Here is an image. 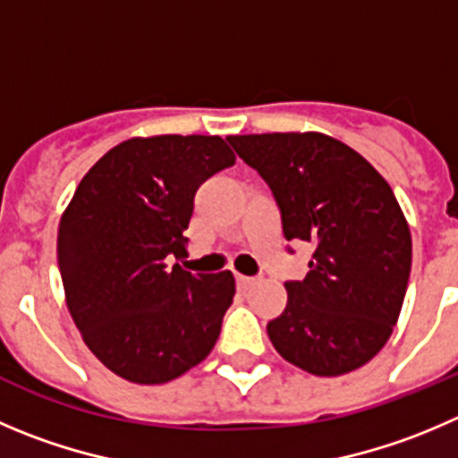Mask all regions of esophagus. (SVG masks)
Returning <instances> with one entry per match:
<instances>
[{
  "label": "esophagus",
  "instance_id": "esophagus-1",
  "mask_svg": "<svg viewBox=\"0 0 458 458\" xmlns=\"http://www.w3.org/2000/svg\"><path fill=\"white\" fill-rule=\"evenodd\" d=\"M236 281H238V285L242 287V290H250V287H254L256 283H259V278H254V276H242V274H238Z\"/></svg>",
  "mask_w": 458,
  "mask_h": 458
}]
</instances>
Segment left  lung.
<instances>
[{
  "instance_id": "obj_1",
  "label": "left lung",
  "mask_w": 458,
  "mask_h": 458,
  "mask_svg": "<svg viewBox=\"0 0 458 458\" xmlns=\"http://www.w3.org/2000/svg\"><path fill=\"white\" fill-rule=\"evenodd\" d=\"M226 141L272 191L285 241L315 245L306 278L285 283V310L267 324L274 348L312 376L355 371L394 333L411 272V233L394 191L326 134Z\"/></svg>"
}]
</instances>
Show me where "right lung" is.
<instances>
[{"label": "right lung", "mask_w": 458, "mask_h": 458, "mask_svg": "<svg viewBox=\"0 0 458 458\" xmlns=\"http://www.w3.org/2000/svg\"><path fill=\"white\" fill-rule=\"evenodd\" d=\"M233 164L220 137L161 134L119 143L78 184L58 226L60 276L87 348L116 376L171 382L216 346L233 274L166 259L186 256L199 184Z\"/></svg>", "instance_id": "right-lung-1"}]
</instances>
